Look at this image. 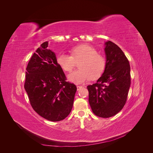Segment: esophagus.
<instances>
[{"instance_id": "34e87169", "label": "esophagus", "mask_w": 153, "mask_h": 153, "mask_svg": "<svg viewBox=\"0 0 153 153\" xmlns=\"http://www.w3.org/2000/svg\"><path fill=\"white\" fill-rule=\"evenodd\" d=\"M82 88V86H76V89H77V91H79V90H80Z\"/></svg>"}]
</instances>
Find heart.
Here are the masks:
<instances>
[{
  "label": "heart",
  "mask_w": 153,
  "mask_h": 153,
  "mask_svg": "<svg viewBox=\"0 0 153 153\" xmlns=\"http://www.w3.org/2000/svg\"><path fill=\"white\" fill-rule=\"evenodd\" d=\"M71 55L64 53L58 55L57 62L64 71L70 72L76 62H80V69L68 75V80L75 84H82L91 79H96L103 73L106 68V59L91 45H80L71 49Z\"/></svg>",
  "instance_id": "b5f03b06"
}]
</instances>
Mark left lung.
<instances>
[{
    "label": "left lung",
    "mask_w": 153,
    "mask_h": 153,
    "mask_svg": "<svg viewBox=\"0 0 153 153\" xmlns=\"http://www.w3.org/2000/svg\"><path fill=\"white\" fill-rule=\"evenodd\" d=\"M106 68L96 84L87 87L89 103L97 116L116 115L126 103L131 84L130 66L122 50L110 41L105 43Z\"/></svg>",
    "instance_id": "left-lung-1"
}]
</instances>
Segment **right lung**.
<instances>
[{
	"label": "right lung",
	"instance_id": "right-lung-1",
	"mask_svg": "<svg viewBox=\"0 0 153 153\" xmlns=\"http://www.w3.org/2000/svg\"><path fill=\"white\" fill-rule=\"evenodd\" d=\"M48 47L46 41L32 55L26 68L24 87L35 112L48 121L56 122L70 114L76 87L66 82L56 55Z\"/></svg>",
	"mask_w": 153,
	"mask_h": 153
}]
</instances>
